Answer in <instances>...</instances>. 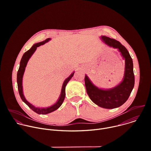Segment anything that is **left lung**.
<instances>
[{"mask_svg":"<svg viewBox=\"0 0 151 151\" xmlns=\"http://www.w3.org/2000/svg\"><path fill=\"white\" fill-rule=\"evenodd\" d=\"M106 44L117 48L125 59V73L122 81L115 87L108 90L97 88L87 75L85 76V85L90 99L99 106L105 109H114L122 105L130 96L134 85L133 60L126 48L121 43L109 37L101 36Z\"/></svg>","mask_w":151,"mask_h":151,"instance_id":"left-lung-1","label":"left lung"}]
</instances>
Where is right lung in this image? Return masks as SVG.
<instances>
[{"label":"right lung","instance_id":"add662e5","mask_svg":"<svg viewBox=\"0 0 151 151\" xmlns=\"http://www.w3.org/2000/svg\"><path fill=\"white\" fill-rule=\"evenodd\" d=\"M51 39L50 38H48L46 40H45L44 41L39 42V43H37V44L33 45L32 46V47L28 50L27 51H26L23 55L22 58L21 60L20 63H19V69L18 70L17 72V85H18V92H19V94L20 96V97L29 107L33 111L35 112L38 114H42V115H45V114H47L49 113H51L55 110H57L58 108L60 107V106L62 104L64 98H65V96H66V93H65V88H66V86L67 85V83H68V82L70 80V79L72 78V76L74 75V73H72L65 81L63 82V86H62V88H61V94L58 100V101L52 106L48 107H44V108H39V107H36L35 106H34L33 105H32V104H30L29 101H27L26 100V99H25L24 95H23V86H22V81H23V75H24V72L25 71V69L26 67L27 66V62L29 60V58L31 57V56L33 55V54L35 52V51H36L37 47H40L42 45H44V44H45L46 42H48Z\"/></svg>","mask_w":151,"mask_h":151}]
</instances>
